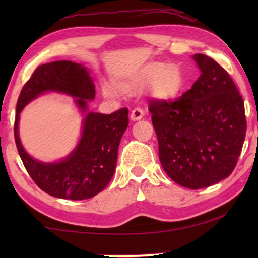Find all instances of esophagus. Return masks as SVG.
I'll use <instances>...</instances> for the list:
<instances>
[{
    "instance_id": "obj_1",
    "label": "esophagus",
    "mask_w": 258,
    "mask_h": 258,
    "mask_svg": "<svg viewBox=\"0 0 258 258\" xmlns=\"http://www.w3.org/2000/svg\"><path fill=\"white\" fill-rule=\"evenodd\" d=\"M144 116V111L143 109L141 107H135L130 112V118L133 119V121H137V119H141Z\"/></svg>"
}]
</instances>
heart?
<instances>
[{
	"mask_svg": "<svg viewBox=\"0 0 258 258\" xmlns=\"http://www.w3.org/2000/svg\"><path fill=\"white\" fill-rule=\"evenodd\" d=\"M151 84L154 94L162 98H172L177 96L182 90L184 80L183 75L177 67L164 66L156 63V64L147 66L146 68L140 70L135 76L132 77L128 82L123 86V89L126 91L136 90L137 88L149 86ZM104 93L108 96L115 94L114 89L110 87L104 88Z\"/></svg>",
	"mask_w": 258,
	"mask_h": 258,
	"instance_id": "heart-1",
	"label": "heart"
}]
</instances>
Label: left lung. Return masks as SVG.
I'll use <instances>...</instances> for the list:
<instances>
[{
	"label": "left lung",
	"instance_id": "8db88e82",
	"mask_svg": "<svg viewBox=\"0 0 258 258\" xmlns=\"http://www.w3.org/2000/svg\"><path fill=\"white\" fill-rule=\"evenodd\" d=\"M201 75L182 96L151 98L158 155L172 181L202 189L227 178L246 133L244 102L230 75L209 56H194Z\"/></svg>",
	"mask_w": 258,
	"mask_h": 258
}]
</instances>
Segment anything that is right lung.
Masks as SVG:
<instances>
[{
    "instance_id": "obj_1",
    "label": "right lung",
    "mask_w": 258,
    "mask_h": 258,
    "mask_svg": "<svg viewBox=\"0 0 258 258\" xmlns=\"http://www.w3.org/2000/svg\"><path fill=\"white\" fill-rule=\"evenodd\" d=\"M59 91L77 97L86 118L77 149L57 164H42L24 151L17 128L18 115L27 103L44 91ZM95 97V86L87 69L72 61H56L38 66L24 84L16 104L14 136L21 160L40 189L58 199H91L109 184L117 162L118 144L128 126V109L109 115L87 110V100Z\"/></svg>"
}]
</instances>
